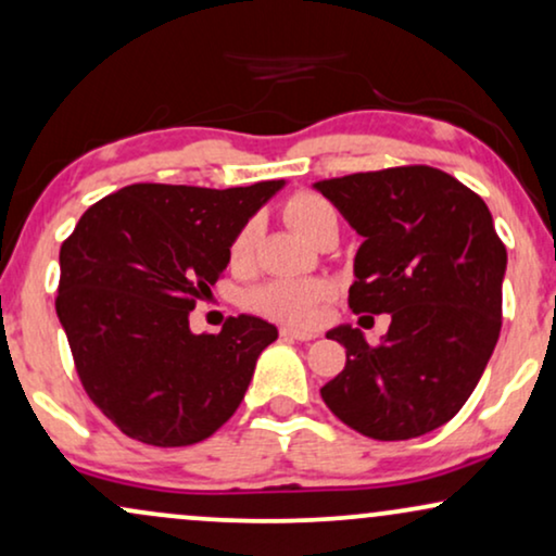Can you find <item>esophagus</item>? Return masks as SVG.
Here are the masks:
<instances>
[{"instance_id": "1", "label": "esophagus", "mask_w": 556, "mask_h": 556, "mask_svg": "<svg viewBox=\"0 0 556 556\" xmlns=\"http://www.w3.org/2000/svg\"><path fill=\"white\" fill-rule=\"evenodd\" d=\"M279 336H282V339H292V341H313V339H318V336L313 333V330H298V328H279Z\"/></svg>"}]
</instances>
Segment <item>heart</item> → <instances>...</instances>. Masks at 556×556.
<instances>
[{
    "label": "heart",
    "mask_w": 556,
    "mask_h": 556,
    "mask_svg": "<svg viewBox=\"0 0 556 556\" xmlns=\"http://www.w3.org/2000/svg\"><path fill=\"white\" fill-rule=\"evenodd\" d=\"M285 217L290 220L294 230H300L305 238H313L328 217H336L333 207L318 194L298 192L287 200ZM258 236V220L243 223L238 230L233 243H230V264L241 269L254 258V245ZM330 298V285L320 282V279H274L256 290L249 292L251 311L269 315L274 320H282L287 326H313L318 323L323 305Z\"/></svg>",
    "instance_id": "obj_1"
}]
</instances>
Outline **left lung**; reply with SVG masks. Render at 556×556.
I'll list each match as a JSON object with an SVG mask.
<instances>
[{
    "label": "left lung",
    "instance_id": "obj_1",
    "mask_svg": "<svg viewBox=\"0 0 556 556\" xmlns=\"http://www.w3.org/2000/svg\"><path fill=\"white\" fill-rule=\"evenodd\" d=\"M364 238L349 290L354 313H390L377 346L359 328L328 339L346 367L320 395L336 418L377 441H405L452 420L501 336L508 254L480 194L433 166L315 181Z\"/></svg>",
    "mask_w": 556,
    "mask_h": 556
}]
</instances>
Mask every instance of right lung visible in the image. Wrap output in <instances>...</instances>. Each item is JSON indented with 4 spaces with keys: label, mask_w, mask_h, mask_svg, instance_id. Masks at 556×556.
Here are the masks:
<instances>
[{
    "label": "right lung",
    "mask_w": 556,
    "mask_h": 556,
    "mask_svg": "<svg viewBox=\"0 0 556 556\" xmlns=\"http://www.w3.org/2000/svg\"><path fill=\"white\" fill-rule=\"evenodd\" d=\"M282 185H130L94 202L63 241L55 313L89 400L125 435L189 446L241 405L277 328L238 315L197 336L189 313L226 271L243 223Z\"/></svg>",
    "instance_id": "obj_1"
}]
</instances>
